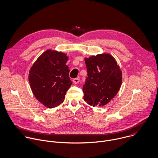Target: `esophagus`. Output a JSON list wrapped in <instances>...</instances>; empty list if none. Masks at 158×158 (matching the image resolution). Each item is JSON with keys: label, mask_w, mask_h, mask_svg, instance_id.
<instances>
[{"label": "esophagus", "mask_w": 158, "mask_h": 158, "mask_svg": "<svg viewBox=\"0 0 158 158\" xmlns=\"http://www.w3.org/2000/svg\"><path fill=\"white\" fill-rule=\"evenodd\" d=\"M80 80V78H79V77H77V78H76L73 79V83H74L75 84H77V83H79Z\"/></svg>", "instance_id": "1"}]
</instances>
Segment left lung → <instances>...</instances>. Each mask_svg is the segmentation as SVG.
Listing matches in <instances>:
<instances>
[{"label":"left lung","mask_w":158,"mask_h":158,"mask_svg":"<svg viewBox=\"0 0 158 158\" xmlns=\"http://www.w3.org/2000/svg\"><path fill=\"white\" fill-rule=\"evenodd\" d=\"M88 77L83 86L84 100L93 106H103L119 91L122 71L115 59L109 54L85 58Z\"/></svg>","instance_id":"left-lung-1"}]
</instances>
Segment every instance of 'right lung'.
Masks as SVG:
<instances>
[{"label": "right lung", "instance_id": "obj_1", "mask_svg": "<svg viewBox=\"0 0 158 158\" xmlns=\"http://www.w3.org/2000/svg\"><path fill=\"white\" fill-rule=\"evenodd\" d=\"M69 59L65 53L48 49L30 69L28 80L35 98L44 106L53 108L64 101L72 84L69 77Z\"/></svg>", "mask_w": 158, "mask_h": 158}]
</instances>
